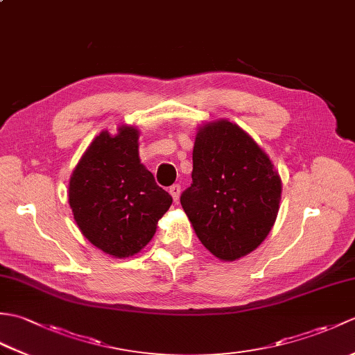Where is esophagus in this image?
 Returning <instances> with one entry per match:
<instances>
[{
    "label": "esophagus",
    "mask_w": 355,
    "mask_h": 355,
    "mask_svg": "<svg viewBox=\"0 0 355 355\" xmlns=\"http://www.w3.org/2000/svg\"><path fill=\"white\" fill-rule=\"evenodd\" d=\"M169 193L172 195L173 201H178V198H180V193H182V186H180V184H173V186H171V187H169Z\"/></svg>",
    "instance_id": "34e87169"
}]
</instances>
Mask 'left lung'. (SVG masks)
<instances>
[{
  "mask_svg": "<svg viewBox=\"0 0 355 355\" xmlns=\"http://www.w3.org/2000/svg\"><path fill=\"white\" fill-rule=\"evenodd\" d=\"M192 160V183L180 202L195 233L221 261L243 258L273 227L281 178L250 135L227 120L200 128Z\"/></svg>",
  "mask_w": 355,
  "mask_h": 355,
  "instance_id": "left-lung-1",
  "label": "left lung"
}]
</instances>
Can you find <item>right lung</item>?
I'll use <instances>...</instances> for the list:
<instances>
[{
    "mask_svg": "<svg viewBox=\"0 0 355 355\" xmlns=\"http://www.w3.org/2000/svg\"><path fill=\"white\" fill-rule=\"evenodd\" d=\"M69 201L84 236L114 258L139 253L154 236L172 197L139 158V131L101 132L73 171Z\"/></svg>",
    "mask_w": 355,
    "mask_h": 355,
    "instance_id": "add662e5",
    "label": "right lung"
}]
</instances>
